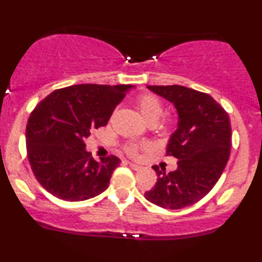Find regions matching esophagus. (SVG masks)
I'll return each instance as SVG.
<instances>
[{"instance_id": "1", "label": "esophagus", "mask_w": 262, "mask_h": 262, "mask_svg": "<svg viewBox=\"0 0 262 262\" xmlns=\"http://www.w3.org/2000/svg\"><path fill=\"white\" fill-rule=\"evenodd\" d=\"M127 164H128V166H130L131 169H134V170H139V169H141V167H139L138 164H135V163H132V162H127Z\"/></svg>"}]
</instances>
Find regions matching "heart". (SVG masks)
<instances>
[{
	"instance_id": "b5f03b06",
	"label": "heart",
	"mask_w": 262,
	"mask_h": 262,
	"mask_svg": "<svg viewBox=\"0 0 262 262\" xmlns=\"http://www.w3.org/2000/svg\"><path fill=\"white\" fill-rule=\"evenodd\" d=\"M135 105L142 114V117L148 121L149 124H155L160 119L161 116L163 114L164 107L161 100L157 96L152 94H141L136 99ZM174 119L170 116H164L160 123L161 131H169L174 126ZM149 144L146 143H135L130 142L124 145L125 152L128 154L130 156H137L138 152L143 149H148Z\"/></svg>"
}]
</instances>
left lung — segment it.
I'll use <instances>...</instances> for the list:
<instances>
[{"label":"left lung","mask_w":262,"mask_h":262,"mask_svg":"<svg viewBox=\"0 0 262 262\" xmlns=\"http://www.w3.org/2000/svg\"><path fill=\"white\" fill-rule=\"evenodd\" d=\"M148 88L178 111V128L168 142L166 154L177 157L178 168L166 173L154 166L159 178L144 196L163 209H182L204 198L223 173L230 156V119L206 93L178 84Z\"/></svg>","instance_id":"left-lung-1"}]
</instances>
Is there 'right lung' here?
<instances>
[{
  "label": "right lung",
  "mask_w": 262,
  "mask_h": 262,
  "mask_svg": "<svg viewBox=\"0 0 262 262\" xmlns=\"http://www.w3.org/2000/svg\"><path fill=\"white\" fill-rule=\"evenodd\" d=\"M132 85L78 84L56 89L35 106L26 126L27 157L39 184L67 202H81L108 187L117 156L95 161L84 139L108 123Z\"/></svg>",
  "instance_id": "1"
}]
</instances>
